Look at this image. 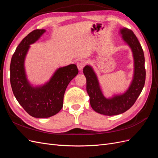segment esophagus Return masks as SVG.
Segmentation results:
<instances>
[{
	"instance_id": "1",
	"label": "esophagus",
	"mask_w": 158,
	"mask_h": 158,
	"mask_svg": "<svg viewBox=\"0 0 158 158\" xmlns=\"http://www.w3.org/2000/svg\"><path fill=\"white\" fill-rule=\"evenodd\" d=\"M86 64V62L84 59H80V60L78 61L77 62V67L79 70H81L84 67V66Z\"/></svg>"
}]
</instances>
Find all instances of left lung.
<instances>
[{"instance_id": "obj_1", "label": "left lung", "mask_w": 158, "mask_h": 158, "mask_svg": "<svg viewBox=\"0 0 158 158\" xmlns=\"http://www.w3.org/2000/svg\"><path fill=\"white\" fill-rule=\"evenodd\" d=\"M122 40L131 48L134 60L133 77L128 89L123 94L106 98L102 94L99 80L91 65H85L83 73L86 78V89L91 108L97 113L114 116L129 110L142 91L146 78L144 56L143 48L133 32L127 28L119 29Z\"/></svg>"}]
</instances>
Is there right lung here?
<instances>
[{"mask_svg": "<svg viewBox=\"0 0 158 158\" xmlns=\"http://www.w3.org/2000/svg\"><path fill=\"white\" fill-rule=\"evenodd\" d=\"M46 32L36 29L26 36L13 54L10 63V84L14 95L24 110L34 118H49L63 108L65 90L78 73L77 65L70 64L57 69L44 84L34 86L27 79L25 69V57L31 44Z\"/></svg>", "mask_w": 158, "mask_h": 158, "instance_id": "obj_1", "label": "right lung"}]
</instances>
